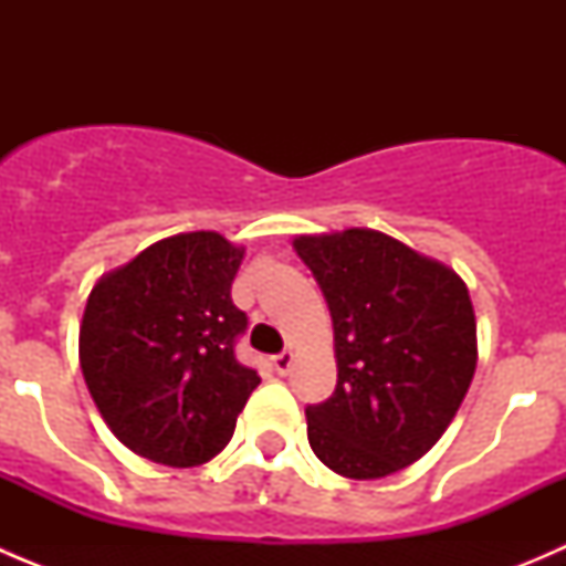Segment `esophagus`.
Masks as SVG:
<instances>
[{"label": "esophagus", "instance_id": "obj_1", "mask_svg": "<svg viewBox=\"0 0 566 566\" xmlns=\"http://www.w3.org/2000/svg\"><path fill=\"white\" fill-rule=\"evenodd\" d=\"M293 361H295V353H290V350L279 353V356H273V358H271L273 369H276L279 375H287V373H290V367H293Z\"/></svg>", "mask_w": 566, "mask_h": 566}]
</instances>
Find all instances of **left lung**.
Here are the masks:
<instances>
[{"label": "left lung", "mask_w": 566, "mask_h": 566, "mask_svg": "<svg viewBox=\"0 0 566 566\" xmlns=\"http://www.w3.org/2000/svg\"><path fill=\"white\" fill-rule=\"evenodd\" d=\"M334 319L336 389L306 408L323 465L384 479L424 458L452 424L476 369L465 282L386 232L295 235Z\"/></svg>", "instance_id": "left-lung-1"}]
</instances>
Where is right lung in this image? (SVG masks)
<instances>
[{
    "label": "right lung",
    "instance_id": "obj_1",
    "mask_svg": "<svg viewBox=\"0 0 566 566\" xmlns=\"http://www.w3.org/2000/svg\"><path fill=\"white\" fill-rule=\"evenodd\" d=\"M247 247L210 230L164 238L104 273L78 325V361L123 447L172 468L213 460L260 384L235 358L247 315L232 279Z\"/></svg>",
    "mask_w": 566,
    "mask_h": 566
}]
</instances>
